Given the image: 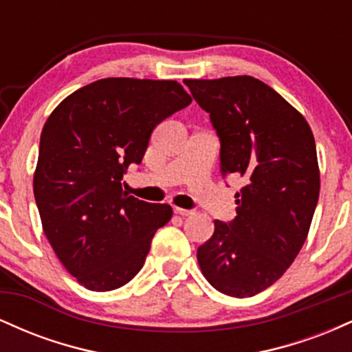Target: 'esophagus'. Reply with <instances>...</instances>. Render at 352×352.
I'll list each match as a JSON object with an SVG mask.
<instances>
[{
    "instance_id": "obj_1",
    "label": "esophagus",
    "mask_w": 352,
    "mask_h": 352,
    "mask_svg": "<svg viewBox=\"0 0 352 352\" xmlns=\"http://www.w3.org/2000/svg\"><path fill=\"white\" fill-rule=\"evenodd\" d=\"M173 212H175L177 215H180V217H190V215H193V210L180 208V207H175V208H173Z\"/></svg>"
}]
</instances>
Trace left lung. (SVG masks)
I'll return each instance as SVG.
<instances>
[{
    "label": "left lung",
    "instance_id": "8db88e82",
    "mask_svg": "<svg viewBox=\"0 0 352 352\" xmlns=\"http://www.w3.org/2000/svg\"><path fill=\"white\" fill-rule=\"evenodd\" d=\"M184 82L220 137V172L245 184L235 193V220H215L197 260L220 293L254 296L280 280L308 236L319 199L313 132L288 100L252 76Z\"/></svg>",
    "mask_w": 352,
    "mask_h": 352
}]
</instances>
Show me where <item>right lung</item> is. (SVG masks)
<instances>
[{
	"instance_id": "add662e5",
	"label": "right lung",
	"mask_w": 352,
	"mask_h": 352,
	"mask_svg": "<svg viewBox=\"0 0 352 352\" xmlns=\"http://www.w3.org/2000/svg\"><path fill=\"white\" fill-rule=\"evenodd\" d=\"M192 98L177 80L107 78L78 89L47 117L34 170L43 232L64 268L91 292H112L144 266L167 204L129 195L153 129Z\"/></svg>"
}]
</instances>
